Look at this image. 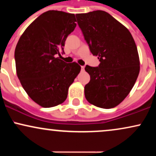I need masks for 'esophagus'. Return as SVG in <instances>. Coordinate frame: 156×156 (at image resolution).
<instances>
[{
    "instance_id": "esophagus-1",
    "label": "esophagus",
    "mask_w": 156,
    "mask_h": 156,
    "mask_svg": "<svg viewBox=\"0 0 156 156\" xmlns=\"http://www.w3.org/2000/svg\"><path fill=\"white\" fill-rule=\"evenodd\" d=\"M81 70L82 71L84 70V66H81Z\"/></svg>"
}]
</instances>
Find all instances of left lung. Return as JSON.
Here are the masks:
<instances>
[{
  "instance_id": "left-lung-1",
  "label": "left lung",
  "mask_w": 156,
  "mask_h": 156,
  "mask_svg": "<svg viewBox=\"0 0 156 156\" xmlns=\"http://www.w3.org/2000/svg\"><path fill=\"white\" fill-rule=\"evenodd\" d=\"M76 16L91 53L101 62L98 67L86 66L90 76L86 99L100 108H114L128 96L139 76L135 41L128 28L104 11Z\"/></svg>"
}]
</instances>
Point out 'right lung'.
<instances>
[{
    "label": "right lung",
    "instance_id": "add662e5",
    "mask_svg": "<svg viewBox=\"0 0 156 156\" xmlns=\"http://www.w3.org/2000/svg\"><path fill=\"white\" fill-rule=\"evenodd\" d=\"M74 14L51 10L39 16L20 38L15 51L17 75L28 96L44 108L67 99L68 89L80 71L76 62L66 63L64 42L76 26Z\"/></svg>",
    "mask_w": 156,
    "mask_h": 156
}]
</instances>
